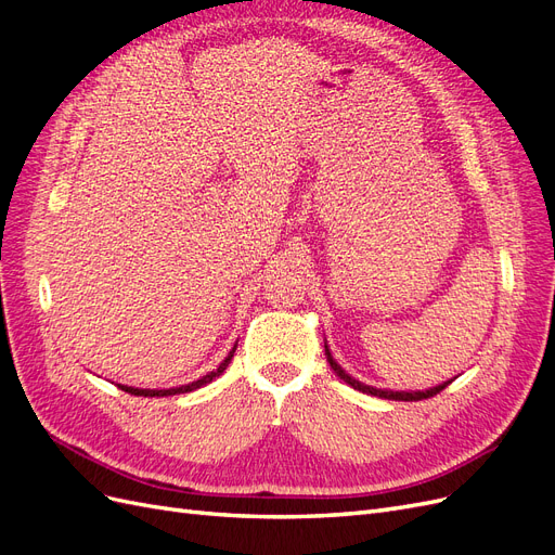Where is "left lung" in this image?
Returning a JSON list of instances; mask_svg holds the SVG:
<instances>
[{"instance_id": "1", "label": "left lung", "mask_w": 555, "mask_h": 555, "mask_svg": "<svg viewBox=\"0 0 555 555\" xmlns=\"http://www.w3.org/2000/svg\"><path fill=\"white\" fill-rule=\"evenodd\" d=\"M324 347H326V345H324ZM326 361L331 363L335 375H338L340 379H345L349 386H354L357 391L371 393V396H379V398H386V400H424V398H430V396H438V393L444 389V386L451 384V382H444V384H440V386H433V389H428V391H414V393H408V391H382V389H373V386H367V384H361V382L354 379V377H349V375L343 371V367L333 361L328 347H326Z\"/></svg>"}]
</instances>
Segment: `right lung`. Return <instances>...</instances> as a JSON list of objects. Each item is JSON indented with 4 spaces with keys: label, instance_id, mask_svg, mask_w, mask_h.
<instances>
[{
    "label": "right lung",
    "instance_id": "1",
    "mask_svg": "<svg viewBox=\"0 0 555 555\" xmlns=\"http://www.w3.org/2000/svg\"><path fill=\"white\" fill-rule=\"evenodd\" d=\"M233 351H236V347H233L231 351H229V357L220 363V367H217V371H212V373H208L206 377H201V379H196V382H192V384H184V386H176V389H162V391H155V389H133V386H122V384H117L120 386L122 391H127V393H131V396H176V393H190V391H194V389H198V386H204V384H210L215 377H220L224 371H227V365L231 363V359H233Z\"/></svg>",
    "mask_w": 555,
    "mask_h": 555
}]
</instances>
